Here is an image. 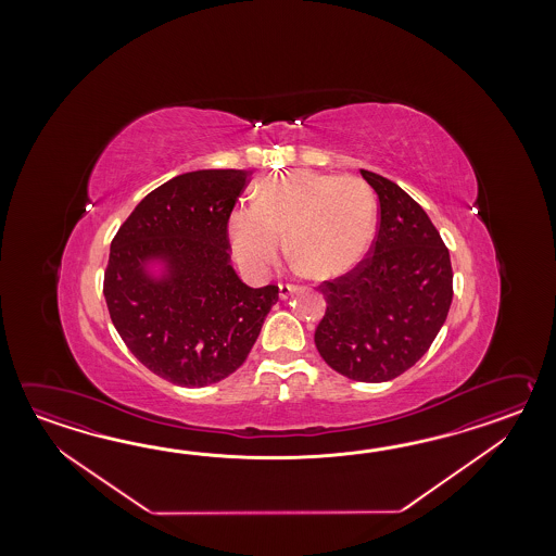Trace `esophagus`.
I'll list each match as a JSON object with an SVG mask.
<instances>
[{"label": "esophagus", "instance_id": "34e87169", "mask_svg": "<svg viewBox=\"0 0 556 556\" xmlns=\"http://www.w3.org/2000/svg\"><path fill=\"white\" fill-rule=\"evenodd\" d=\"M298 292V288L292 286V283H280L278 286V294H280V300H288L290 295H294Z\"/></svg>", "mask_w": 556, "mask_h": 556}]
</instances>
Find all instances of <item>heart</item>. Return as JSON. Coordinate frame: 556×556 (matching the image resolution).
<instances>
[{
	"label": "heart",
	"mask_w": 556,
	"mask_h": 556,
	"mask_svg": "<svg viewBox=\"0 0 556 556\" xmlns=\"http://www.w3.org/2000/svg\"><path fill=\"white\" fill-rule=\"evenodd\" d=\"M376 223V197L362 178L298 168L262 180L254 204L237 206L228 216V238L247 273H264L286 235L290 254L307 274L336 278L366 258Z\"/></svg>",
	"instance_id": "obj_1"
}]
</instances>
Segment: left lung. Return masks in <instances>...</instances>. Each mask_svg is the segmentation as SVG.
Segmentation results:
<instances>
[{
  "mask_svg": "<svg viewBox=\"0 0 556 556\" xmlns=\"http://www.w3.org/2000/svg\"><path fill=\"white\" fill-rule=\"evenodd\" d=\"M379 199L371 256L324 282L328 306L314 342L345 378L379 383L421 359L453 300L450 250L426 211L390 178L359 170Z\"/></svg>",
  "mask_w": 556,
  "mask_h": 556,
  "instance_id": "8db88e82",
  "label": "left lung"
}]
</instances>
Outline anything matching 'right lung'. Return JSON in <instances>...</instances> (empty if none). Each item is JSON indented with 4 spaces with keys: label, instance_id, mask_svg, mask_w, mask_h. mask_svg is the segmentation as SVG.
Listing matches in <instances>:
<instances>
[{
    "label": "right lung",
    "instance_id": "1",
    "mask_svg": "<svg viewBox=\"0 0 556 556\" xmlns=\"http://www.w3.org/2000/svg\"><path fill=\"white\" fill-rule=\"evenodd\" d=\"M249 170L204 168L142 199L111 242L106 307L132 355L159 378L204 388L249 357L278 286L250 288L230 264L228 216Z\"/></svg>",
    "mask_w": 556,
    "mask_h": 556
}]
</instances>
